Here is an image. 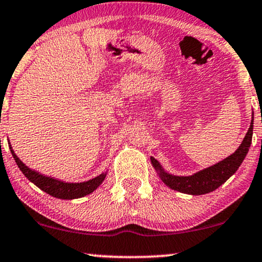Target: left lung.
I'll list each match as a JSON object with an SVG mask.
<instances>
[{"label": "left lung", "mask_w": 262, "mask_h": 262, "mask_svg": "<svg viewBox=\"0 0 262 262\" xmlns=\"http://www.w3.org/2000/svg\"><path fill=\"white\" fill-rule=\"evenodd\" d=\"M253 121L254 116L252 114V121L243 141L236 151L228 156L227 159L220 161V162L210 166L204 169L196 171V173L188 175V177H181V175H174L168 173L161 163L154 157H150L152 167L159 174L161 180L166 184L168 187L174 189V191L185 193V194L191 195H202L214 191L223 185L231 175L236 173L238 167L245 160L248 150L252 144L253 137Z\"/></svg>", "instance_id": "obj_1"}]
</instances>
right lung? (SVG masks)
I'll list each match as a JSON object with an SVG mask.
<instances>
[{
    "label": "right lung",
    "mask_w": 262,
    "mask_h": 262,
    "mask_svg": "<svg viewBox=\"0 0 262 262\" xmlns=\"http://www.w3.org/2000/svg\"><path fill=\"white\" fill-rule=\"evenodd\" d=\"M9 146H10V152H12L17 167L20 168V170L23 171L25 177H26L32 184H34L37 187L40 188L41 191H44L50 195L55 196V198L66 199V200L82 198V196H85L94 192L95 189L102 184L103 180H105V178L107 177V170H106L100 175H98V177L93 178L88 181L66 182L63 180H59V179L48 177V175H44L39 173L37 170H33L31 169V168H28L26 164H25L23 161L16 156V154L14 152L12 145Z\"/></svg>",
    "instance_id": "add662e5"
}]
</instances>
